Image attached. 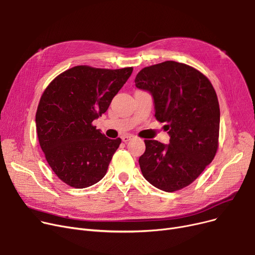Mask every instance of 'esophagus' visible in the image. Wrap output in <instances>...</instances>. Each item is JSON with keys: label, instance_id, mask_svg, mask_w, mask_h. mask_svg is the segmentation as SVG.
Segmentation results:
<instances>
[{"label": "esophagus", "instance_id": "obj_1", "mask_svg": "<svg viewBox=\"0 0 255 255\" xmlns=\"http://www.w3.org/2000/svg\"><path fill=\"white\" fill-rule=\"evenodd\" d=\"M133 137H134V136H133L132 134H125V135H122V137H121V138H122L123 141L127 142V141H129L131 138H133Z\"/></svg>", "mask_w": 255, "mask_h": 255}]
</instances>
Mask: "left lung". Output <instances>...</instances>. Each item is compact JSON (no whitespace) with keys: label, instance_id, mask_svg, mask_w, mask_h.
Listing matches in <instances>:
<instances>
[{"label":"left lung","instance_id":"1","mask_svg":"<svg viewBox=\"0 0 255 255\" xmlns=\"http://www.w3.org/2000/svg\"><path fill=\"white\" fill-rule=\"evenodd\" d=\"M135 86L152 94L155 117L167 124L170 136L168 144L144 139L145 151L138 159L142 176L160 190H181L198 178L217 153V94L205 74L175 61L144 67Z\"/></svg>","mask_w":255,"mask_h":255}]
</instances>
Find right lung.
Wrapping results in <instances>:
<instances>
[{
    "instance_id": "obj_1",
    "label": "right lung",
    "mask_w": 255,
    "mask_h": 255,
    "mask_svg": "<svg viewBox=\"0 0 255 255\" xmlns=\"http://www.w3.org/2000/svg\"><path fill=\"white\" fill-rule=\"evenodd\" d=\"M133 71L80 65L59 74L44 90L36 130L45 159L57 177L80 189L99 182L121 138L110 139L93 121L109 109Z\"/></svg>"
}]
</instances>
